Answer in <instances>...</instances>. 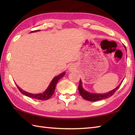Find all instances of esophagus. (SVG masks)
Segmentation results:
<instances>
[{
  "label": "esophagus",
  "mask_w": 135,
  "mask_h": 135,
  "mask_svg": "<svg viewBox=\"0 0 135 135\" xmlns=\"http://www.w3.org/2000/svg\"><path fill=\"white\" fill-rule=\"evenodd\" d=\"M69 70H71V71H72V70H74V66H73V65H71L70 66V67H69Z\"/></svg>",
  "instance_id": "esophagus-1"
}]
</instances>
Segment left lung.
<instances>
[{
  "instance_id": "left-lung-1",
  "label": "left lung",
  "mask_w": 135,
  "mask_h": 135,
  "mask_svg": "<svg viewBox=\"0 0 135 135\" xmlns=\"http://www.w3.org/2000/svg\"><path fill=\"white\" fill-rule=\"evenodd\" d=\"M125 49L126 47L125 46ZM127 50V49H126ZM122 81L121 82L118 86H117L116 88L114 89L113 90L110 91L108 93H106L104 94H97V93H90L88 91H86L84 89V88H82V81L80 79L79 81V84L78 86V90L79 94H81V96L84 98V99L88 100V101H90V102H96V101H99V100H102L103 99H107L108 97H110L111 96H113L114 93L115 92L116 90L118 89L119 88L120 85H121Z\"/></svg>"
}]
</instances>
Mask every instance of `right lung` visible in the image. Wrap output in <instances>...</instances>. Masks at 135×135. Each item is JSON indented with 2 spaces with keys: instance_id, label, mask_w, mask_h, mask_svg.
<instances>
[{
  "instance_id": "1",
  "label": "right lung",
  "mask_w": 135,
  "mask_h": 135,
  "mask_svg": "<svg viewBox=\"0 0 135 135\" xmlns=\"http://www.w3.org/2000/svg\"><path fill=\"white\" fill-rule=\"evenodd\" d=\"M39 30H36V31H31V32H36V31H39ZM65 72H63L61 74H59V75H57L56 76L54 77V78L52 79V81H51L50 85H49L48 88H47V89L43 93H39V94H32V93H30L27 92L22 89H21V88H20L18 86L16 85V86L18 88V90H20V92H21L22 94H24L25 96H26L27 97H29L31 99H36V100H46L49 99V98L52 96L54 92V90L56 89V84H57V82L59 81V80L61 79L63 76H64L65 75Z\"/></svg>"
}]
</instances>
